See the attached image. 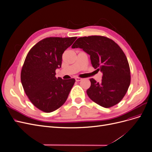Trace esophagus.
<instances>
[{
	"label": "esophagus",
	"instance_id": "34e87169",
	"mask_svg": "<svg viewBox=\"0 0 152 152\" xmlns=\"http://www.w3.org/2000/svg\"><path fill=\"white\" fill-rule=\"evenodd\" d=\"M82 79H81V78H80V77H76V78H75V80H76L77 82H79V81L82 80Z\"/></svg>",
	"mask_w": 152,
	"mask_h": 152
}]
</instances>
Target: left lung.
Wrapping results in <instances>:
<instances>
[{
    "label": "left lung",
    "instance_id": "obj_1",
    "mask_svg": "<svg viewBox=\"0 0 152 152\" xmlns=\"http://www.w3.org/2000/svg\"><path fill=\"white\" fill-rule=\"evenodd\" d=\"M72 48L82 49L93 66L103 73L101 83L90 79L89 98L104 108L120 102L129 87L131 75L127 59L118 45L105 37L93 35L79 38Z\"/></svg>",
    "mask_w": 152,
    "mask_h": 152
}]
</instances>
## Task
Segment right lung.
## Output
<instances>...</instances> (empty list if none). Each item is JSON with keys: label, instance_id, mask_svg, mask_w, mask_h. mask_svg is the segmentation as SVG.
I'll list each match as a JSON object with an SVG mask.
<instances>
[{"label": "right lung", "instance_id": "1", "mask_svg": "<svg viewBox=\"0 0 152 152\" xmlns=\"http://www.w3.org/2000/svg\"><path fill=\"white\" fill-rule=\"evenodd\" d=\"M77 37H48L39 41L26 57L21 81L26 96L35 107L50 113L65 103L74 84V79L56 78L61 67L62 55Z\"/></svg>", "mask_w": 152, "mask_h": 152}]
</instances>
